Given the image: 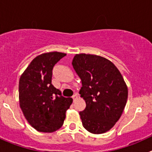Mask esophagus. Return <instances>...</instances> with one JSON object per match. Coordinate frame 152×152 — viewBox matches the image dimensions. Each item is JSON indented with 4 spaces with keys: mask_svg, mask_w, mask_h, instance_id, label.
I'll use <instances>...</instances> for the list:
<instances>
[{
    "mask_svg": "<svg viewBox=\"0 0 152 152\" xmlns=\"http://www.w3.org/2000/svg\"><path fill=\"white\" fill-rule=\"evenodd\" d=\"M72 99H73L74 101H75V100H76L77 99V94L73 95V96H72Z\"/></svg>",
    "mask_w": 152,
    "mask_h": 152,
    "instance_id": "1",
    "label": "esophagus"
}]
</instances>
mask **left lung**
Listing matches in <instances>:
<instances>
[{"label": "left lung", "mask_w": 152, "mask_h": 152, "mask_svg": "<svg viewBox=\"0 0 152 152\" xmlns=\"http://www.w3.org/2000/svg\"><path fill=\"white\" fill-rule=\"evenodd\" d=\"M72 64L81 80L79 94L86 103L79 113L83 126L91 133H104L121 117L128 98L127 85L116 65L106 58L80 53Z\"/></svg>", "instance_id": "8db88e82"}]
</instances>
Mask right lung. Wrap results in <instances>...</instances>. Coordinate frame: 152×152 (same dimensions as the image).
Masks as SVG:
<instances>
[{
    "instance_id": "right-lung-1",
    "label": "right lung",
    "mask_w": 152,
    "mask_h": 152,
    "mask_svg": "<svg viewBox=\"0 0 152 152\" xmlns=\"http://www.w3.org/2000/svg\"><path fill=\"white\" fill-rule=\"evenodd\" d=\"M66 56L51 52L36 56L21 75L19 103L24 116L35 129L53 132L64 123L72 98L64 97L52 84V68Z\"/></svg>"
}]
</instances>
